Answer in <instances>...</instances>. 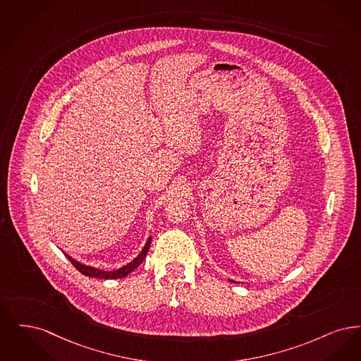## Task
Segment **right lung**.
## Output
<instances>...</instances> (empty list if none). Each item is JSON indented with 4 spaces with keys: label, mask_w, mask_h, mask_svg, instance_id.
Listing matches in <instances>:
<instances>
[{
    "label": "right lung",
    "mask_w": 361,
    "mask_h": 361,
    "mask_svg": "<svg viewBox=\"0 0 361 361\" xmlns=\"http://www.w3.org/2000/svg\"><path fill=\"white\" fill-rule=\"evenodd\" d=\"M151 241H152V238L149 237L148 241H147V244H145V247L142 248L140 255H139L133 262H130L129 264H126V267H123V268H120V269H116V271H101V269H97L94 267L83 266V264H80L78 262H75L73 257H70L68 255H66V256H67V259L71 262V264L75 267L82 275L93 276V278H98V279H118V278H124L128 274H130L135 268H137V267L140 266L141 263H142V260L145 259L147 252H148L149 247H151Z\"/></svg>",
    "instance_id": "add662e5"
}]
</instances>
